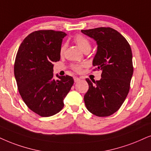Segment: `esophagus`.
<instances>
[{
  "label": "esophagus",
  "mask_w": 151,
  "mask_h": 151,
  "mask_svg": "<svg viewBox=\"0 0 151 151\" xmlns=\"http://www.w3.org/2000/svg\"><path fill=\"white\" fill-rule=\"evenodd\" d=\"M80 80V79L79 77H74V82H75V83H77V82H78Z\"/></svg>",
  "instance_id": "esophagus-1"
}]
</instances>
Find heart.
Returning a JSON list of instances; mask_svg holds the SVG:
<instances>
[{
  "label": "heart",
  "instance_id": "obj_1",
  "mask_svg": "<svg viewBox=\"0 0 151 151\" xmlns=\"http://www.w3.org/2000/svg\"><path fill=\"white\" fill-rule=\"evenodd\" d=\"M74 40L75 43L78 45V47L81 49L84 52L86 51H91V42L84 35H81V34H77L74 36ZM65 49V45H63L60 47V53H63L64 52ZM86 66L85 63H79V64H72L71 68L74 71L77 72H80L81 71L82 68Z\"/></svg>",
  "mask_w": 151,
  "mask_h": 151
}]
</instances>
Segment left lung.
I'll return each mask as SVG.
<instances>
[{"label": "left lung", "mask_w": 151, "mask_h": 151, "mask_svg": "<svg viewBox=\"0 0 151 151\" xmlns=\"http://www.w3.org/2000/svg\"><path fill=\"white\" fill-rule=\"evenodd\" d=\"M81 32L96 41L98 51L93 65L102 70L99 81L86 79L89 86L84 95L86 106L97 116H111L119 109L129 93L134 70L131 47L126 39L111 28Z\"/></svg>", "instance_id": "8db88e82"}]
</instances>
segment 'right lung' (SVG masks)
<instances>
[{
    "instance_id": "obj_1",
    "label": "right lung",
    "mask_w": 151,
    "mask_h": 151,
    "mask_svg": "<svg viewBox=\"0 0 151 151\" xmlns=\"http://www.w3.org/2000/svg\"><path fill=\"white\" fill-rule=\"evenodd\" d=\"M66 33L40 30L29 34L19 47L14 72L19 92L30 110L42 117L58 113L74 83L70 76L53 78V62L60 58V47Z\"/></svg>"
}]
</instances>
